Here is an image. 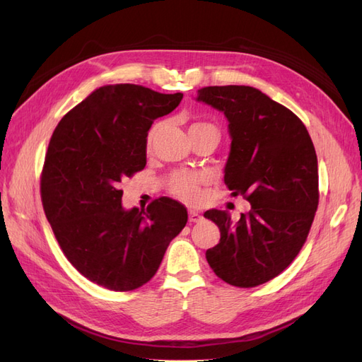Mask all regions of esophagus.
Segmentation results:
<instances>
[{"label":"esophagus","instance_id":"34e87169","mask_svg":"<svg viewBox=\"0 0 362 362\" xmlns=\"http://www.w3.org/2000/svg\"><path fill=\"white\" fill-rule=\"evenodd\" d=\"M204 218V216L201 213H198L196 210H189V222L190 223H198Z\"/></svg>","mask_w":362,"mask_h":362}]
</instances>
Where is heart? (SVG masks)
Segmentation results:
<instances>
[{
    "mask_svg": "<svg viewBox=\"0 0 362 362\" xmlns=\"http://www.w3.org/2000/svg\"><path fill=\"white\" fill-rule=\"evenodd\" d=\"M213 127L210 124H193L190 127V131ZM214 128V127H213ZM157 134V128H152L148 134V146L152 145ZM205 182V177L201 173L194 172H177L173 173L169 180V190L170 193L178 198L182 202L187 204H196L201 199V185Z\"/></svg>",
    "mask_w": 362,
    "mask_h": 362,
    "instance_id": "obj_1",
    "label": "heart"
}]
</instances>
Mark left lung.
I'll use <instances>...</instances> for the list:
<instances>
[{"label": "left lung", "instance_id": "left-lung-1", "mask_svg": "<svg viewBox=\"0 0 362 362\" xmlns=\"http://www.w3.org/2000/svg\"><path fill=\"white\" fill-rule=\"evenodd\" d=\"M194 100L225 115V184L250 204L237 223L226 211H205L221 229L206 261L231 286H261L290 266L308 237L319 204L313 140L298 116L255 87L210 86Z\"/></svg>", "mask_w": 362, "mask_h": 362}]
</instances>
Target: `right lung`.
Listing matches in <instances>:
<instances>
[{
    "instance_id": "obj_1",
    "label": "right lung",
    "mask_w": 362,
    "mask_h": 362,
    "mask_svg": "<svg viewBox=\"0 0 362 362\" xmlns=\"http://www.w3.org/2000/svg\"><path fill=\"white\" fill-rule=\"evenodd\" d=\"M182 93L136 84H107L63 116L43 164L40 193L57 242L83 276L113 291L146 284L169 243L187 223L170 198L146 211L122 205L120 182L146 166L148 131Z\"/></svg>"
}]
</instances>
